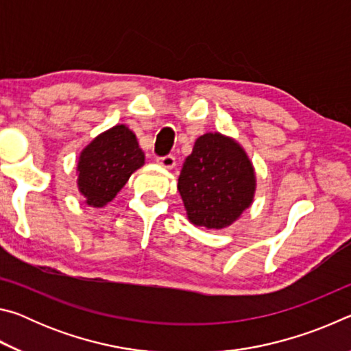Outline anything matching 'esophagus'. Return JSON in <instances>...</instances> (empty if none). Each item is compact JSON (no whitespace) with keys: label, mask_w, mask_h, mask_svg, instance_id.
I'll return each instance as SVG.
<instances>
[{"label":"esophagus","mask_w":351,"mask_h":351,"mask_svg":"<svg viewBox=\"0 0 351 351\" xmlns=\"http://www.w3.org/2000/svg\"><path fill=\"white\" fill-rule=\"evenodd\" d=\"M158 164L161 165V167L167 169V170H171L175 167L176 164V159L171 156V154H169V156H164V158H158Z\"/></svg>","instance_id":"34e87169"}]
</instances>
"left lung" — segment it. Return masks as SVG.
Instances as JSON below:
<instances>
[{"label":"left lung","mask_w":351,"mask_h":351,"mask_svg":"<svg viewBox=\"0 0 351 351\" xmlns=\"http://www.w3.org/2000/svg\"><path fill=\"white\" fill-rule=\"evenodd\" d=\"M178 190L190 223L224 229L252 206L257 176L239 141L209 132L195 141L178 178Z\"/></svg>","instance_id":"obj_1"}]
</instances>
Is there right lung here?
Returning <instances> with one entry per match:
<instances>
[{
  "label": "right lung",
  "mask_w": 351,
  "mask_h": 351,
  "mask_svg": "<svg viewBox=\"0 0 351 351\" xmlns=\"http://www.w3.org/2000/svg\"><path fill=\"white\" fill-rule=\"evenodd\" d=\"M145 164L138 138L125 123L97 134L79 154L77 189L85 204L105 207L136 170Z\"/></svg>",
  "instance_id": "obj_1"
}]
</instances>
